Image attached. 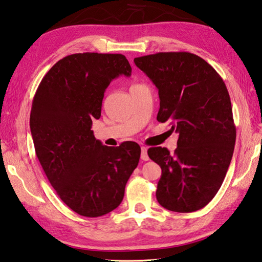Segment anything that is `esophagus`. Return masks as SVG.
<instances>
[{"label":"esophagus","mask_w":262,"mask_h":262,"mask_svg":"<svg viewBox=\"0 0 262 262\" xmlns=\"http://www.w3.org/2000/svg\"><path fill=\"white\" fill-rule=\"evenodd\" d=\"M141 160L142 161H148L149 160V157H148V154H147V148L146 147H141Z\"/></svg>","instance_id":"esophagus-1"}]
</instances>
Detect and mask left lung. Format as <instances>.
Masks as SVG:
<instances>
[{"label": "left lung", "instance_id": "8db88e82", "mask_svg": "<svg viewBox=\"0 0 262 262\" xmlns=\"http://www.w3.org/2000/svg\"><path fill=\"white\" fill-rule=\"evenodd\" d=\"M159 90V122L178 133L174 154L151 147L161 166L156 199L166 210L194 212L213 199L228 170L236 127L228 90L204 59L189 52H159L135 58Z\"/></svg>", "mask_w": 262, "mask_h": 262}]
</instances>
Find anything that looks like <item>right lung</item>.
Segmentation results:
<instances>
[{"label": "right lung", "mask_w": 262, "mask_h": 262, "mask_svg": "<svg viewBox=\"0 0 262 262\" xmlns=\"http://www.w3.org/2000/svg\"><path fill=\"white\" fill-rule=\"evenodd\" d=\"M131 72L120 53L71 54L54 63L34 96L29 124L36 156L60 200L80 215L115 210L139 163L137 142L107 147L91 130L107 86Z\"/></svg>", "instance_id": "obj_1"}]
</instances>
